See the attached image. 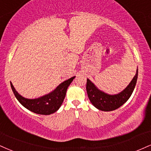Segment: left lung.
<instances>
[{"label": "left lung", "instance_id": "left-lung-1", "mask_svg": "<svg viewBox=\"0 0 151 151\" xmlns=\"http://www.w3.org/2000/svg\"><path fill=\"white\" fill-rule=\"evenodd\" d=\"M138 78V69L137 73L128 86L121 93L117 95H108L101 91L95 86V85L87 79L86 91L88 99L94 106L103 111H112L119 108L129 99L135 88Z\"/></svg>", "mask_w": 151, "mask_h": 151}]
</instances>
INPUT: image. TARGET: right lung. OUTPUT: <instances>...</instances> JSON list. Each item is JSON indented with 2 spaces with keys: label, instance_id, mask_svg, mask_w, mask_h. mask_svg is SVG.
I'll return each mask as SVG.
<instances>
[{
  "label": "right lung",
  "instance_id": "obj_1",
  "mask_svg": "<svg viewBox=\"0 0 151 151\" xmlns=\"http://www.w3.org/2000/svg\"><path fill=\"white\" fill-rule=\"evenodd\" d=\"M75 77L63 81L53 91L36 99H27L19 95L10 82L12 91L19 103L30 111L39 115H50L57 111L64 101L68 86Z\"/></svg>",
  "mask_w": 151,
  "mask_h": 151
}]
</instances>
